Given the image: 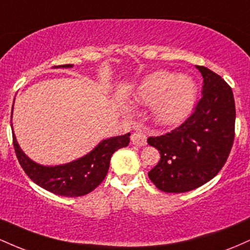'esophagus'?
<instances>
[{"label":"esophagus","mask_w":250,"mask_h":250,"mask_svg":"<svg viewBox=\"0 0 250 250\" xmlns=\"http://www.w3.org/2000/svg\"><path fill=\"white\" fill-rule=\"evenodd\" d=\"M130 139L131 143L137 146V147H142V146L147 145V136H146V134L143 131H136V133L131 135Z\"/></svg>","instance_id":"obj_1"}]
</instances>
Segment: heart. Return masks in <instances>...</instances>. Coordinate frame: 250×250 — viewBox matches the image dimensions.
Listing matches in <instances>:
<instances>
[{"label": "heart", "mask_w": 250, "mask_h": 250, "mask_svg": "<svg viewBox=\"0 0 250 250\" xmlns=\"http://www.w3.org/2000/svg\"><path fill=\"white\" fill-rule=\"evenodd\" d=\"M196 93V83L191 77L159 70L142 80L134 99L140 104H154L155 120L160 125H171L190 113Z\"/></svg>", "instance_id": "b5f03b06"}]
</instances>
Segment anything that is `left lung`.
<instances>
[{"label": "left lung", "mask_w": 250, "mask_h": 250, "mask_svg": "<svg viewBox=\"0 0 250 250\" xmlns=\"http://www.w3.org/2000/svg\"><path fill=\"white\" fill-rule=\"evenodd\" d=\"M202 97L194 113L170 133L149 136L161 159L148 173L166 193H186L207 183L222 169L235 137V101L230 85L216 73L197 65Z\"/></svg>", "instance_id": "obj_1"}]
</instances>
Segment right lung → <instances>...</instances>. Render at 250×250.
Segmentation results:
<instances>
[{
    "mask_svg": "<svg viewBox=\"0 0 250 250\" xmlns=\"http://www.w3.org/2000/svg\"><path fill=\"white\" fill-rule=\"evenodd\" d=\"M70 68L73 64L59 65ZM13 114V109H11ZM130 134L103 140L88 155L67 165L45 167L31 161L21 150L13 134V145L20 165L28 177L45 190L65 197L83 196L93 191L104 180L111 155L129 145Z\"/></svg>",
    "mask_w": 250,
    "mask_h": 250,
    "instance_id": "1",
    "label": "right lung"
}]
</instances>
